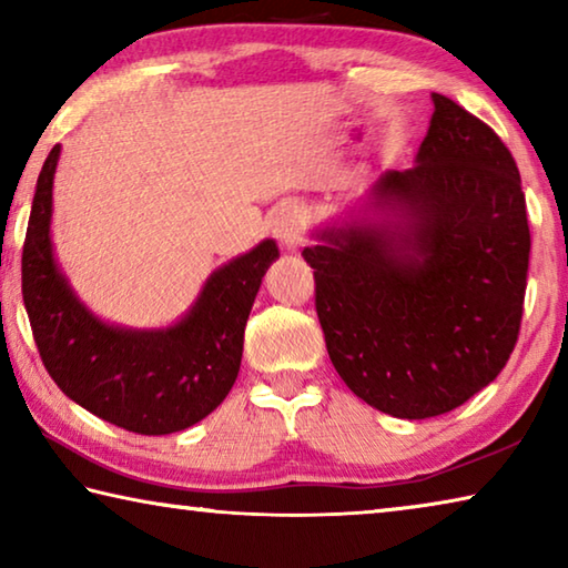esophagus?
Masks as SVG:
<instances>
[{
    "label": "esophagus",
    "mask_w": 568,
    "mask_h": 568,
    "mask_svg": "<svg viewBox=\"0 0 568 568\" xmlns=\"http://www.w3.org/2000/svg\"><path fill=\"white\" fill-rule=\"evenodd\" d=\"M305 227H307V213L303 205L285 203L277 207V213L273 217V233L287 250H295L303 245Z\"/></svg>",
    "instance_id": "1"
}]
</instances>
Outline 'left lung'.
<instances>
[{"label": "left lung", "instance_id": "obj_1", "mask_svg": "<svg viewBox=\"0 0 568 568\" xmlns=\"http://www.w3.org/2000/svg\"><path fill=\"white\" fill-rule=\"evenodd\" d=\"M416 165L371 190L376 223L303 250L331 361L355 396L420 420L486 388L521 331L531 233L501 138L444 94Z\"/></svg>", "mask_w": 568, "mask_h": 568}]
</instances>
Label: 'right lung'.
Here are the masks:
<instances>
[{"label": "right lung", "instance_id": "add662e5", "mask_svg": "<svg viewBox=\"0 0 568 568\" xmlns=\"http://www.w3.org/2000/svg\"><path fill=\"white\" fill-rule=\"evenodd\" d=\"M60 145L47 155L22 250V297L52 381L82 408L142 436L185 430L233 388L250 307L277 257L263 240L207 277L185 318L162 331L100 321L67 283L52 253V182Z\"/></svg>", "mask_w": 568, "mask_h": 568}]
</instances>
